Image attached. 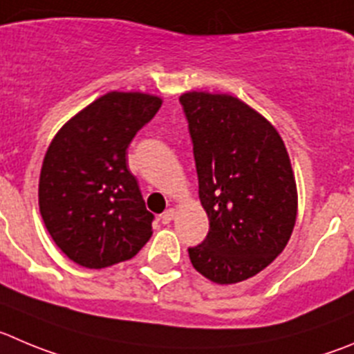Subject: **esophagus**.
<instances>
[{
  "instance_id": "obj_1",
  "label": "esophagus",
  "mask_w": 354,
  "mask_h": 354,
  "mask_svg": "<svg viewBox=\"0 0 354 354\" xmlns=\"http://www.w3.org/2000/svg\"><path fill=\"white\" fill-rule=\"evenodd\" d=\"M174 214H176V211H174L173 207H169V209H166V211H164V213L160 214V220H162V223H169L171 220H173V218H174Z\"/></svg>"
}]
</instances>
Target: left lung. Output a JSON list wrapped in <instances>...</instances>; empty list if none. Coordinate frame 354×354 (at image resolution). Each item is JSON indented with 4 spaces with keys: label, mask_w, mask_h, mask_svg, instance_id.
I'll list each match as a JSON object with an SVG mask.
<instances>
[{
    "label": "left lung",
    "mask_w": 354,
    "mask_h": 354,
    "mask_svg": "<svg viewBox=\"0 0 354 354\" xmlns=\"http://www.w3.org/2000/svg\"><path fill=\"white\" fill-rule=\"evenodd\" d=\"M194 143L199 199L209 220L188 248L194 269L218 285L250 279L285 250L297 220V183L279 132L230 94L180 95Z\"/></svg>",
    "instance_id": "8db88e82"
}]
</instances>
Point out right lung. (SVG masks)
Here are the masks:
<instances>
[{
	"label": "right lung",
	"instance_id": "1",
	"mask_svg": "<svg viewBox=\"0 0 354 354\" xmlns=\"http://www.w3.org/2000/svg\"><path fill=\"white\" fill-rule=\"evenodd\" d=\"M162 99L108 92L69 118L43 158L38 204L59 250L87 269L125 262L151 237L153 214L127 169V147Z\"/></svg>",
	"mask_w": 354,
	"mask_h": 354
}]
</instances>
